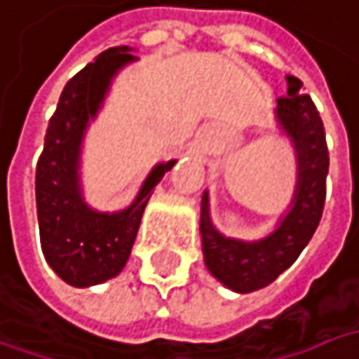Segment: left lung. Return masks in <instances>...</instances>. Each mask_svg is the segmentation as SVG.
Returning <instances> with one entry per match:
<instances>
[{
  "instance_id": "1",
  "label": "left lung",
  "mask_w": 359,
  "mask_h": 359,
  "mask_svg": "<svg viewBox=\"0 0 359 359\" xmlns=\"http://www.w3.org/2000/svg\"><path fill=\"white\" fill-rule=\"evenodd\" d=\"M286 95L276 99V126L288 137L297 158V184L276 227L260 240L227 238L211 222L209 191L201 199V243L207 270L233 292H254L274 283L299 258L321 222L325 205L329 152L325 130L303 83L286 74Z\"/></svg>"
}]
</instances>
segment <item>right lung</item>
Returning a JSON list of instances; mask_svg holds the SVG:
<instances>
[{"instance_id": "1", "label": "right lung", "mask_w": 359, "mask_h": 359, "mask_svg": "<svg viewBox=\"0 0 359 359\" xmlns=\"http://www.w3.org/2000/svg\"><path fill=\"white\" fill-rule=\"evenodd\" d=\"M132 50L114 46L101 53L65 85L36 166L42 252L54 272L76 288L101 285L123 270L154 187L177 164V160L154 164L136 199L119 211H97L85 201L81 180L85 134L117 73L137 60Z\"/></svg>"}]
</instances>
